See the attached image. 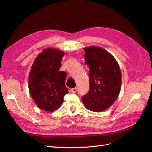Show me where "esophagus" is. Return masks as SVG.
Listing matches in <instances>:
<instances>
[{
  "instance_id": "obj_1",
  "label": "esophagus",
  "mask_w": 152,
  "mask_h": 152,
  "mask_svg": "<svg viewBox=\"0 0 152 152\" xmlns=\"http://www.w3.org/2000/svg\"><path fill=\"white\" fill-rule=\"evenodd\" d=\"M77 89L76 88V87H74V88H72L70 89L71 92H72V93H75L76 92H77Z\"/></svg>"
}]
</instances>
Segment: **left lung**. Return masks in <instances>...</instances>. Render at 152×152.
<instances>
[{
  "label": "left lung",
  "instance_id": "left-lung-1",
  "mask_svg": "<svg viewBox=\"0 0 152 152\" xmlns=\"http://www.w3.org/2000/svg\"><path fill=\"white\" fill-rule=\"evenodd\" d=\"M84 50L85 63L89 66L90 87L82 100L87 110L100 112L117 99L122 84L121 71L115 58L105 49L91 46Z\"/></svg>",
  "mask_w": 152,
  "mask_h": 152
}]
</instances>
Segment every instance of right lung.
Instances as JSON below:
<instances>
[{"mask_svg": "<svg viewBox=\"0 0 152 152\" xmlns=\"http://www.w3.org/2000/svg\"><path fill=\"white\" fill-rule=\"evenodd\" d=\"M65 53L55 48L44 49L35 59L29 74L28 87L31 98L37 107L52 112L61 107L68 93L66 76L59 72Z\"/></svg>", "mask_w": 152, "mask_h": 152, "instance_id": "right-lung-1", "label": "right lung"}]
</instances>
